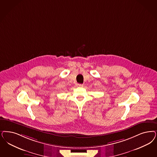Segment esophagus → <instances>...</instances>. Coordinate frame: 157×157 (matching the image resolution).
<instances>
[{"label":"esophagus","instance_id":"1","mask_svg":"<svg viewBox=\"0 0 157 157\" xmlns=\"http://www.w3.org/2000/svg\"><path fill=\"white\" fill-rule=\"evenodd\" d=\"M77 86L79 87H82L83 86V84H80V83H78V84L77 85Z\"/></svg>","mask_w":157,"mask_h":157}]
</instances>
